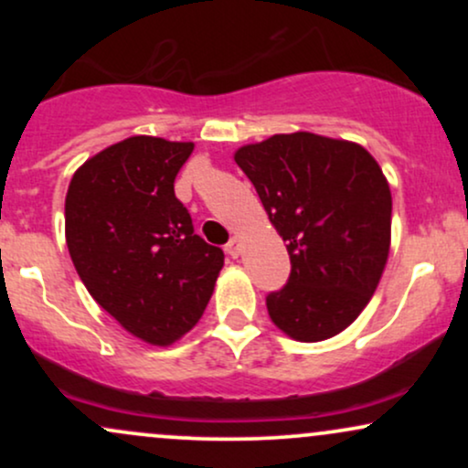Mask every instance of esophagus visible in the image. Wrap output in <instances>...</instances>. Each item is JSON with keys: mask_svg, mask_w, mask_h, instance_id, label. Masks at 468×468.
I'll return each instance as SVG.
<instances>
[{"mask_svg": "<svg viewBox=\"0 0 468 468\" xmlns=\"http://www.w3.org/2000/svg\"><path fill=\"white\" fill-rule=\"evenodd\" d=\"M227 252L230 257H238L241 252V239L235 235V238H230V241L227 244Z\"/></svg>", "mask_w": 468, "mask_h": 468, "instance_id": "obj_1", "label": "esophagus"}]
</instances>
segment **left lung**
Listing matches in <instances>:
<instances>
[{"instance_id": "1", "label": "left lung", "mask_w": 468, "mask_h": 468, "mask_svg": "<svg viewBox=\"0 0 468 468\" xmlns=\"http://www.w3.org/2000/svg\"><path fill=\"white\" fill-rule=\"evenodd\" d=\"M235 163L255 185L286 241L288 283L266 297L283 335L316 343L356 321L372 299L391 244V191L361 144L310 132L244 144Z\"/></svg>"}]
</instances>
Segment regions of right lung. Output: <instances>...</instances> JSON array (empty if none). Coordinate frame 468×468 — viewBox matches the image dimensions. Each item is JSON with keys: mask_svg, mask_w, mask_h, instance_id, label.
I'll use <instances>...</instances> for the list:
<instances>
[{"mask_svg": "<svg viewBox=\"0 0 468 468\" xmlns=\"http://www.w3.org/2000/svg\"><path fill=\"white\" fill-rule=\"evenodd\" d=\"M193 143L132 136L85 160L66 196V241L94 302L149 346L182 338L211 299L224 252L193 233L174 193Z\"/></svg>", "mask_w": 468, "mask_h": 468, "instance_id": "right-lung-1", "label": "right lung"}]
</instances>
